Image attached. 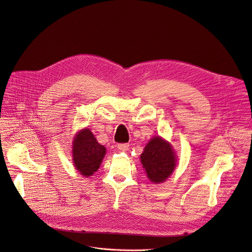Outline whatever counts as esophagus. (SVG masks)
<instances>
[{
	"label": "esophagus",
	"instance_id": "1",
	"mask_svg": "<svg viewBox=\"0 0 252 252\" xmlns=\"http://www.w3.org/2000/svg\"><path fill=\"white\" fill-rule=\"evenodd\" d=\"M117 147H118V149L121 150V151H126V150L129 148V145H128L127 143H125V144H118Z\"/></svg>",
	"mask_w": 252,
	"mask_h": 252
}]
</instances>
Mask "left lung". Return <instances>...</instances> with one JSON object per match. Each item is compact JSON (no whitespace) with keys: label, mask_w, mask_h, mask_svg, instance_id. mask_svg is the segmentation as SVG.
<instances>
[{"label":"left lung","mask_w":252,"mask_h":252,"mask_svg":"<svg viewBox=\"0 0 252 252\" xmlns=\"http://www.w3.org/2000/svg\"><path fill=\"white\" fill-rule=\"evenodd\" d=\"M140 159L148 179L154 184L165 182L177 165V157L173 147L160 136L149 141Z\"/></svg>","instance_id":"1"}]
</instances>
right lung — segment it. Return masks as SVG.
Returning <instances> with one entry per match:
<instances>
[{
  "label": "right lung",
  "instance_id": "1",
  "mask_svg": "<svg viewBox=\"0 0 252 252\" xmlns=\"http://www.w3.org/2000/svg\"><path fill=\"white\" fill-rule=\"evenodd\" d=\"M106 148L100 145L88 128L77 132L72 142V161L84 177L92 176L101 165Z\"/></svg>",
  "mask_w": 252,
  "mask_h": 252
}]
</instances>
